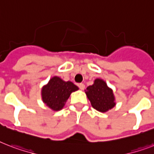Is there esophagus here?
I'll use <instances>...</instances> for the list:
<instances>
[{"mask_svg": "<svg viewBox=\"0 0 154 154\" xmlns=\"http://www.w3.org/2000/svg\"><path fill=\"white\" fill-rule=\"evenodd\" d=\"M78 86H79V88H80V89H81V90H84L85 88V85L83 83H81V84L78 85Z\"/></svg>", "mask_w": 154, "mask_h": 154, "instance_id": "34e87169", "label": "esophagus"}]
</instances>
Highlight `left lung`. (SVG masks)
<instances>
[{
  "mask_svg": "<svg viewBox=\"0 0 154 154\" xmlns=\"http://www.w3.org/2000/svg\"><path fill=\"white\" fill-rule=\"evenodd\" d=\"M85 94L92 106L99 112H107L116 105L112 90L100 78H97L94 85L87 87Z\"/></svg>",
  "mask_w": 154,
  "mask_h": 154,
  "instance_id": "8db88e82",
  "label": "left lung"
}]
</instances>
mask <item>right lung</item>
Instances as JSON below:
<instances>
[{"label":"right lung","mask_w":154,"mask_h":154,"mask_svg":"<svg viewBox=\"0 0 154 154\" xmlns=\"http://www.w3.org/2000/svg\"><path fill=\"white\" fill-rule=\"evenodd\" d=\"M77 90H78V87L72 82H65L55 76L42 88V100L53 111H58L64 107L70 94Z\"/></svg>","instance_id":"1"}]
</instances>
